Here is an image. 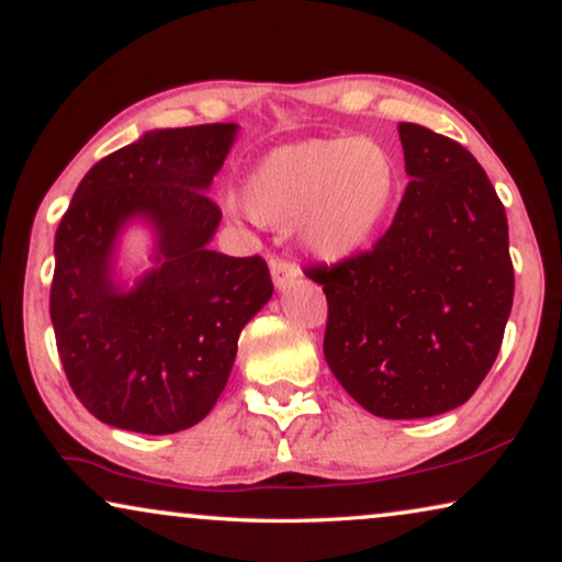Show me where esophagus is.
Returning <instances> with one entry per match:
<instances>
[{
	"mask_svg": "<svg viewBox=\"0 0 562 562\" xmlns=\"http://www.w3.org/2000/svg\"><path fill=\"white\" fill-rule=\"evenodd\" d=\"M297 278H300V270L292 259H282V257L272 259V280H274V284H278V290L290 288V284Z\"/></svg>",
	"mask_w": 562,
	"mask_h": 562,
	"instance_id": "1",
	"label": "esophagus"
}]
</instances>
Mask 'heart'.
Listing matches in <instances>:
<instances>
[{
  "label": "heart",
  "instance_id": "obj_1",
  "mask_svg": "<svg viewBox=\"0 0 562 562\" xmlns=\"http://www.w3.org/2000/svg\"><path fill=\"white\" fill-rule=\"evenodd\" d=\"M397 193V168L382 145L315 137L274 147L244 178L241 203L262 224L300 218L305 247L346 259L367 247Z\"/></svg>",
  "mask_w": 562,
  "mask_h": 562
}]
</instances>
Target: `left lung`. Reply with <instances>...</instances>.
Listing matches in <instances>:
<instances>
[{
    "instance_id": "1",
    "label": "left lung",
    "mask_w": 562,
    "mask_h": 562,
    "mask_svg": "<svg viewBox=\"0 0 562 562\" xmlns=\"http://www.w3.org/2000/svg\"><path fill=\"white\" fill-rule=\"evenodd\" d=\"M407 191L371 249L307 267L328 300L323 353L346 392L386 420L463 405L502 349L515 267L507 213L456 139L402 122Z\"/></svg>"
}]
</instances>
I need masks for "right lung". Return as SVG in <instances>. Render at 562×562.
Instances as JSON below:
<instances>
[{"label": "right lung", "mask_w": 562, "mask_h": 562, "mask_svg": "<svg viewBox=\"0 0 562 562\" xmlns=\"http://www.w3.org/2000/svg\"><path fill=\"white\" fill-rule=\"evenodd\" d=\"M236 124L155 130L86 172L55 232L50 321L70 390L101 423L168 436L224 392L241 328L272 297L267 262L209 249L221 209L205 188ZM158 232V267L135 290L111 282L126 220Z\"/></svg>", "instance_id": "add662e5"}]
</instances>
